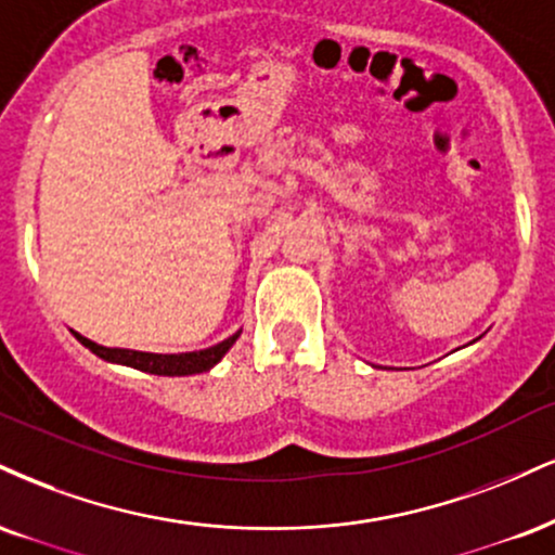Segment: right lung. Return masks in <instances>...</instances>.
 I'll return each instance as SVG.
<instances>
[{
	"instance_id": "right-lung-1",
	"label": "right lung",
	"mask_w": 555,
	"mask_h": 555,
	"mask_svg": "<svg viewBox=\"0 0 555 555\" xmlns=\"http://www.w3.org/2000/svg\"><path fill=\"white\" fill-rule=\"evenodd\" d=\"M75 336L79 344L87 346L92 353H98L100 359H108V362H116V364H129L133 370L150 372V375L180 377V375H198V372L211 370V366L217 364L227 351H230V346L237 341L240 333L224 338L222 344L209 346V349L189 351V353H146V351H131V349H105V346L79 336V333H75Z\"/></svg>"
}]
</instances>
